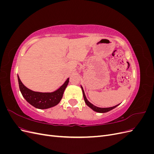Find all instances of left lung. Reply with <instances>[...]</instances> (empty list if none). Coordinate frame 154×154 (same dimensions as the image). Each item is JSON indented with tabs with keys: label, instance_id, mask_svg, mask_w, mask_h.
Here are the masks:
<instances>
[{
	"label": "left lung",
	"instance_id": "obj_1",
	"mask_svg": "<svg viewBox=\"0 0 154 154\" xmlns=\"http://www.w3.org/2000/svg\"><path fill=\"white\" fill-rule=\"evenodd\" d=\"M82 87V92H83V97H84V100H85V103L87 104V106H88L90 107L91 109H92L93 110H94L95 112H100V113H105V112H109L111 110H112L113 109L116 108V106H117L118 105H116V106H112V107H109V108H100V107H97V106H94V105H92V103H91L89 101H88L87 99V97L85 96V92H84V91H83V87Z\"/></svg>",
	"mask_w": 154,
	"mask_h": 154
}]
</instances>
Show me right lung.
Here are the masks:
<instances>
[{
  "label": "right lung",
  "mask_w": 154,
  "mask_h": 154,
  "mask_svg": "<svg viewBox=\"0 0 154 154\" xmlns=\"http://www.w3.org/2000/svg\"><path fill=\"white\" fill-rule=\"evenodd\" d=\"M20 91L23 97L29 104L40 109H46L59 103L63 96V92L69 82V78L58 90L53 92H39L32 91L27 88L20 81L18 76Z\"/></svg>",
  "instance_id": "obj_1"
}]
</instances>
